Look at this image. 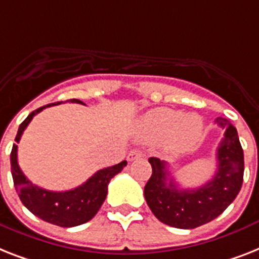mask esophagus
Wrapping results in <instances>:
<instances>
[{
	"label": "esophagus",
	"instance_id": "obj_1",
	"mask_svg": "<svg viewBox=\"0 0 259 259\" xmlns=\"http://www.w3.org/2000/svg\"><path fill=\"white\" fill-rule=\"evenodd\" d=\"M142 157V151L138 150V149H134L127 154V161H134V159H138Z\"/></svg>",
	"mask_w": 259,
	"mask_h": 259
}]
</instances>
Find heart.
Instances as JSON below:
<instances>
[{"mask_svg": "<svg viewBox=\"0 0 259 259\" xmlns=\"http://www.w3.org/2000/svg\"><path fill=\"white\" fill-rule=\"evenodd\" d=\"M203 123L197 114H181L173 109H155L142 121V132L148 140L167 137V146L173 151H188L198 144Z\"/></svg>", "mask_w": 259, "mask_h": 259, "instance_id": "1", "label": "heart"}]
</instances>
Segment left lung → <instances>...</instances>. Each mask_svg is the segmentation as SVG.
<instances>
[{
	"label": "left lung",
	"instance_id": "obj_1",
	"mask_svg": "<svg viewBox=\"0 0 259 259\" xmlns=\"http://www.w3.org/2000/svg\"><path fill=\"white\" fill-rule=\"evenodd\" d=\"M225 130L217 149V171L197 189H180L165 161L151 157L153 173L145 185V199L162 224L194 229L217 218L238 195L243 182V150L237 129L226 118H217Z\"/></svg>",
	"mask_w": 259,
	"mask_h": 259
}]
</instances>
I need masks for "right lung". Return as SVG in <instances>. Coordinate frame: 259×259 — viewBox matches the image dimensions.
Listing matches in <instances>:
<instances>
[{"label":"right lung","instance_id":"1","mask_svg":"<svg viewBox=\"0 0 259 259\" xmlns=\"http://www.w3.org/2000/svg\"><path fill=\"white\" fill-rule=\"evenodd\" d=\"M69 102L82 104L81 101L75 98L69 100ZM58 104L61 102L45 105L37 110L31 111L18 127L16 136L17 144L20 142L24 130L26 129V126L30 123L35 114H38L44 109ZM10 165H12L14 188L25 207L30 213L34 214L35 217L41 218L45 222L57 225L61 228H73V226L85 224L96 215L106 198L109 182L115 174H118L127 165V162L122 161L118 165L98 170L85 184L66 191H50L31 184L18 165L17 145H13V149L10 153Z\"/></svg>","mask_w":259,"mask_h":259}]
</instances>
